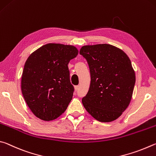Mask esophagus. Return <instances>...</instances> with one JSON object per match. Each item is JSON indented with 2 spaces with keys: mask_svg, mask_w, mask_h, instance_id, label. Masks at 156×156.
<instances>
[{
  "mask_svg": "<svg viewBox=\"0 0 156 156\" xmlns=\"http://www.w3.org/2000/svg\"><path fill=\"white\" fill-rule=\"evenodd\" d=\"M78 89H79V86H75V91H77Z\"/></svg>",
  "mask_w": 156,
  "mask_h": 156,
  "instance_id": "obj_1",
  "label": "esophagus"
}]
</instances>
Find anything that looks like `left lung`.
Segmentation results:
<instances>
[{
    "mask_svg": "<svg viewBox=\"0 0 156 156\" xmlns=\"http://www.w3.org/2000/svg\"><path fill=\"white\" fill-rule=\"evenodd\" d=\"M88 62L90 86L82 103L100 122L113 121L121 115L132 99L135 72L129 57L108 44L83 46L80 51Z\"/></svg>",
    "mask_w": 156,
    "mask_h": 156,
    "instance_id": "1",
    "label": "left lung"
}]
</instances>
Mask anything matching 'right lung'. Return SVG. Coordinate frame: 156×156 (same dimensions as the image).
Segmentation results:
<instances>
[{
	"label": "right lung",
	"mask_w": 156,
	"mask_h": 156,
	"mask_svg": "<svg viewBox=\"0 0 156 156\" xmlns=\"http://www.w3.org/2000/svg\"><path fill=\"white\" fill-rule=\"evenodd\" d=\"M77 54L73 46L47 44L27 59L22 75V93L37 118L52 121L66 110L74 92L68 64Z\"/></svg>",
	"instance_id": "obj_1"
}]
</instances>
